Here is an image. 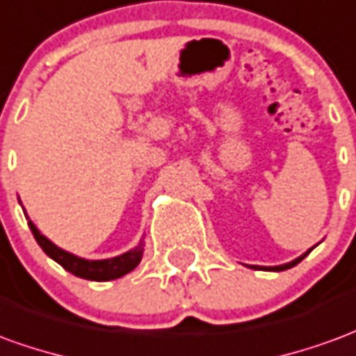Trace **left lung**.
<instances>
[{
  "instance_id": "8db88e82",
  "label": "left lung",
  "mask_w": 356,
  "mask_h": 356,
  "mask_svg": "<svg viewBox=\"0 0 356 356\" xmlns=\"http://www.w3.org/2000/svg\"><path fill=\"white\" fill-rule=\"evenodd\" d=\"M312 248H314V247H312ZM312 248H310V250H312ZM310 250H308V252H310ZM308 252H305V254H302V256H299V258H297V260H293V262H289V264L273 266V268H270V270H273V272H283V270H289V268H293V266H297V264H299L300 260H302V258H305V256H307Z\"/></svg>"
}]
</instances>
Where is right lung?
I'll return each mask as SVG.
<instances>
[{"label": "right lung", "instance_id": "1", "mask_svg": "<svg viewBox=\"0 0 356 356\" xmlns=\"http://www.w3.org/2000/svg\"><path fill=\"white\" fill-rule=\"evenodd\" d=\"M29 227H31L32 235L36 238L42 250L54 258L57 264H61L65 268L67 272H71L76 277H83V280H90V282H109V280H118L125 273L133 272L140 258H143V245H138L133 250H129L125 254L115 256V258H109V260H84L79 256H73L57 248L49 238H46L38 229L36 225L29 221Z\"/></svg>", "mask_w": 356, "mask_h": 356}]
</instances>
